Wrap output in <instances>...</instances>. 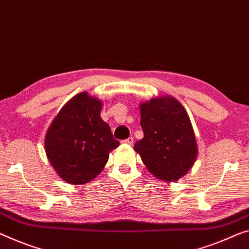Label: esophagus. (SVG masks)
Listing matches in <instances>:
<instances>
[{
  "instance_id": "obj_1",
  "label": "esophagus",
  "mask_w": 249,
  "mask_h": 249,
  "mask_svg": "<svg viewBox=\"0 0 249 249\" xmlns=\"http://www.w3.org/2000/svg\"><path fill=\"white\" fill-rule=\"evenodd\" d=\"M124 142L127 143V144H132L133 143V138L129 137V138H127V139L124 140Z\"/></svg>"
}]
</instances>
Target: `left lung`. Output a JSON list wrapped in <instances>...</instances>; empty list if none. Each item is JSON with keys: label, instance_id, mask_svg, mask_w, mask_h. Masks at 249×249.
<instances>
[{"label": "left lung", "instance_id": "obj_1", "mask_svg": "<svg viewBox=\"0 0 249 249\" xmlns=\"http://www.w3.org/2000/svg\"><path fill=\"white\" fill-rule=\"evenodd\" d=\"M143 138L133 149L156 178L176 181L188 173L197 158L193 125L180 102L159 97L140 105Z\"/></svg>", "mask_w": 249, "mask_h": 249}]
</instances>
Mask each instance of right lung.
<instances>
[{
    "label": "right lung",
    "instance_id": "right-lung-1",
    "mask_svg": "<svg viewBox=\"0 0 249 249\" xmlns=\"http://www.w3.org/2000/svg\"><path fill=\"white\" fill-rule=\"evenodd\" d=\"M101 101L87 92L69 101L45 136L49 161L64 181L82 185L101 173L109 152L119 146L109 124L101 119Z\"/></svg>",
    "mask_w": 249,
    "mask_h": 249
}]
</instances>
